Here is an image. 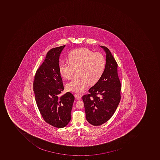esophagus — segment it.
<instances>
[{
	"mask_svg": "<svg viewBox=\"0 0 160 160\" xmlns=\"http://www.w3.org/2000/svg\"><path fill=\"white\" fill-rule=\"evenodd\" d=\"M74 97H75V98H78V99H81L82 95L78 94V93H75L74 94Z\"/></svg>",
	"mask_w": 160,
	"mask_h": 160,
	"instance_id": "1",
	"label": "esophagus"
}]
</instances>
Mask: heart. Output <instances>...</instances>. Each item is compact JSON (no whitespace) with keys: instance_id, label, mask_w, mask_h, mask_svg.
<instances>
[{"instance_id":"b5f03b06","label":"heart","mask_w":160,"mask_h":160,"mask_svg":"<svg viewBox=\"0 0 160 160\" xmlns=\"http://www.w3.org/2000/svg\"><path fill=\"white\" fill-rule=\"evenodd\" d=\"M68 62H62L59 66L61 75L70 79L75 70L78 69V77L66 84L69 91L76 93L83 92L89 83L95 84L102 76L106 67L104 56L99 52L94 53L87 48H81L72 51L68 55Z\"/></svg>"}]
</instances>
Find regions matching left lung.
Here are the masks:
<instances>
[{"instance_id": "1", "label": "left lung", "mask_w": 160, "mask_h": 160, "mask_svg": "<svg viewBox=\"0 0 160 160\" xmlns=\"http://www.w3.org/2000/svg\"><path fill=\"white\" fill-rule=\"evenodd\" d=\"M100 47L106 54L104 72L89 89V93L82 97L86 119L94 126L101 125L109 120L115 112L121 97V84L117 73V62L107 48Z\"/></svg>"}]
</instances>
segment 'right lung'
<instances>
[{
	"label": "right lung",
	"instance_id": "obj_1",
	"mask_svg": "<svg viewBox=\"0 0 160 160\" xmlns=\"http://www.w3.org/2000/svg\"><path fill=\"white\" fill-rule=\"evenodd\" d=\"M65 45L50 49L37 70L33 81L35 99L46 122L57 128L66 127L71 119L74 97L70 92L60 96L64 87L59 71V58Z\"/></svg>",
	"mask_w": 160,
	"mask_h": 160
}]
</instances>
